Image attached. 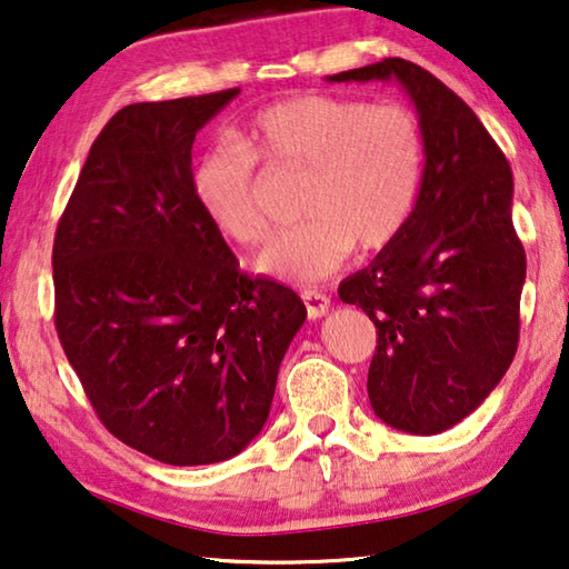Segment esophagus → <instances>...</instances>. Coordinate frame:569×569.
Returning a JSON list of instances; mask_svg holds the SVG:
<instances>
[{
    "mask_svg": "<svg viewBox=\"0 0 569 569\" xmlns=\"http://www.w3.org/2000/svg\"><path fill=\"white\" fill-rule=\"evenodd\" d=\"M301 298H303V303H306L308 319H321V316L329 313L331 298L326 296V293H321V291H303Z\"/></svg>",
    "mask_w": 569,
    "mask_h": 569,
    "instance_id": "1",
    "label": "esophagus"
}]
</instances>
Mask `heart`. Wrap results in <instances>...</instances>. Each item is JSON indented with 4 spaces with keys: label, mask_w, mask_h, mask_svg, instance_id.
<instances>
[{
    "label": "heart",
    "mask_w": 569,
    "mask_h": 569,
    "mask_svg": "<svg viewBox=\"0 0 569 569\" xmlns=\"http://www.w3.org/2000/svg\"><path fill=\"white\" fill-rule=\"evenodd\" d=\"M256 160L306 172L303 226L276 236L258 271L311 283L341 268L353 246L377 253L407 228L423 172V134L407 104L298 94L250 120L238 142H218L192 166V198L220 236L261 243L268 218Z\"/></svg>",
    "instance_id": "heart-1"
}]
</instances>
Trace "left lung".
Returning a JSON list of instances; mask_svg holds the SVG:
<instances>
[{"mask_svg":"<svg viewBox=\"0 0 569 569\" xmlns=\"http://www.w3.org/2000/svg\"><path fill=\"white\" fill-rule=\"evenodd\" d=\"M399 80L419 112L423 176L401 236L339 286L377 326L373 413L409 435L469 417L512 363L527 258L512 223V168L469 104L401 57L329 82Z\"/></svg>","mask_w":569,"mask_h":569,"instance_id":"8db88e82","label":"left lung"}]
</instances>
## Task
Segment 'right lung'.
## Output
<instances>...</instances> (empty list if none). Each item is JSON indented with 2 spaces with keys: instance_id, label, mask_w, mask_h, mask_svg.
<instances>
[{
  "instance_id": "add662e5",
  "label": "right lung",
  "mask_w": 569,
  "mask_h": 569,
  "mask_svg": "<svg viewBox=\"0 0 569 569\" xmlns=\"http://www.w3.org/2000/svg\"><path fill=\"white\" fill-rule=\"evenodd\" d=\"M240 90L134 102L92 142L52 248L54 329L94 413L162 465L236 457L263 429L306 321L238 268L192 198V142Z\"/></svg>"
}]
</instances>
